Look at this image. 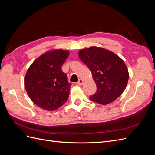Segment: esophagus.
I'll return each instance as SVG.
<instances>
[{
    "label": "esophagus",
    "instance_id": "esophagus-1",
    "mask_svg": "<svg viewBox=\"0 0 155 155\" xmlns=\"http://www.w3.org/2000/svg\"><path fill=\"white\" fill-rule=\"evenodd\" d=\"M83 83H84V81L83 80V79H79V80H78V81L77 82V85L81 86V85H83Z\"/></svg>",
    "mask_w": 155,
    "mask_h": 155
}]
</instances>
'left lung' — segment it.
I'll list each match as a JSON object with an SVG mask.
<instances>
[{
	"label": "left lung",
	"mask_w": 155,
	"mask_h": 155,
	"mask_svg": "<svg viewBox=\"0 0 155 155\" xmlns=\"http://www.w3.org/2000/svg\"><path fill=\"white\" fill-rule=\"evenodd\" d=\"M79 57L90 69L96 82V94L90 100L107 105L118 98L127 85L129 72L124 61L112 51L96 46L81 50Z\"/></svg>",
	"instance_id": "8db88e82"
}]
</instances>
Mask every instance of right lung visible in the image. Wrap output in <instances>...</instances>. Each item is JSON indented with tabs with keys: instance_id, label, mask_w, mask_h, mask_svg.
Masks as SVG:
<instances>
[{
	"instance_id": "right-lung-1",
	"label": "right lung",
	"mask_w": 155,
	"mask_h": 155,
	"mask_svg": "<svg viewBox=\"0 0 155 155\" xmlns=\"http://www.w3.org/2000/svg\"><path fill=\"white\" fill-rule=\"evenodd\" d=\"M69 51H48L35 59L26 72L25 86L31 101L46 110L53 111L68 100L71 84L61 67Z\"/></svg>"
}]
</instances>
